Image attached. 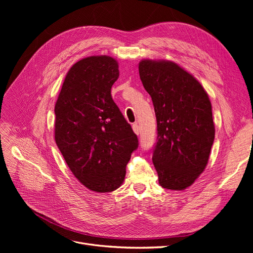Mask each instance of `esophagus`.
Returning a JSON list of instances; mask_svg holds the SVG:
<instances>
[{
    "label": "esophagus",
    "mask_w": 253,
    "mask_h": 253,
    "mask_svg": "<svg viewBox=\"0 0 253 253\" xmlns=\"http://www.w3.org/2000/svg\"><path fill=\"white\" fill-rule=\"evenodd\" d=\"M132 129H133V131H134V133L135 134H139L140 133V128H139V126H138V124L137 123H134L133 125H132Z\"/></svg>",
    "instance_id": "obj_1"
}]
</instances>
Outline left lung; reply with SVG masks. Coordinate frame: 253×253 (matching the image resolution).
<instances>
[{"mask_svg": "<svg viewBox=\"0 0 253 253\" xmlns=\"http://www.w3.org/2000/svg\"><path fill=\"white\" fill-rule=\"evenodd\" d=\"M138 71L157 119L153 163L159 183L168 190H184L204 171L214 140L208 94L175 62L144 59Z\"/></svg>", "mask_w": 253, "mask_h": 253, "instance_id": "left-lung-1", "label": "left lung"}]
</instances>
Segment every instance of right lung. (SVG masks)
Returning a JSON list of instances; mask_svg holds the SVG:
<instances>
[{
	"label": "right lung",
	"mask_w": 253,
	"mask_h": 253,
	"mask_svg": "<svg viewBox=\"0 0 253 253\" xmlns=\"http://www.w3.org/2000/svg\"><path fill=\"white\" fill-rule=\"evenodd\" d=\"M119 78L113 57L90 56L68 72L55 104V141L73 174L91 191L109 193L122 184L138 139L114 102Z\"/></svg>",
	"instance_id": "right-lung-1"
}]
</instances>
